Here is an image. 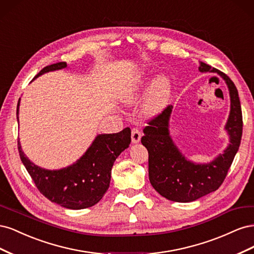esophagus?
Segmentation results:
<instances>
[{
	"label": "esophagus",
	"mask_w": 254,
	"mask_h": 254,
	"mask_svg": "<svg viewBox=\"0 0 254 254\" xmlns=\"http://www.w3.org/2000/svg\"><path fill=\"white\" fill-rule=\"evenodd\" d=\"M141 136L142 133L141 131L137 128H133L132 131H131V142L132 144H136L141 141Z\"/></svg>",
	"instance_id": "obj_1"
}]
</instances>
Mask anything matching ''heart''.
Here are the masks:
<instances>
[{
	"instance_id": "heart-1",
	"label": "heart",
	"mask_w": 254,
	"mask_h": 254,
	"mask_svg": "<svg viewBox=\"0 0 254 254\" xmlns=\"http://www.w3.org/2000/svg\"><path fill=\"white\" fill-rule=\"evenodd\" d=\"M149 76L147 73L140 72L127 82L122 92V97L127 104H134L142 94ZM173 86L171 79L165 75H159L152 80L145 96L143 104V113L148 118L157 117L170 103Z\"/></svg>"
}]
</instances>
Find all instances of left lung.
I'll use <instances>...</instances> for the list:
<instances>
[{
	"instance_id": "1",
	"label": "left lung",
	"mask_w": 254,
	"mask_h": 254,
	"mask_svg": "<svg viewBox=\"0 0 254 254\" xmlns=\"http://www.w3.org/2000/svg\"><path fill=\"white\" fill-rule=\"evenodd\" d=\"M199 71L217 73L229 90L231 105L225 126L229 145L224 152L209 163H195L184 156L170 134L173 106H168L148 123L141 139L148 150V175L152 188L161 196L176 202L195 201L216 190L224 182L242 140L243 117L235 84L225 73L201 61H199Z\"/></svg>"
}]
</instances>
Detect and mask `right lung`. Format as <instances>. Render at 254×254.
<instances>
[{
    "label": "right lung",
    "instance_id": "add662e5",
    "mask_svg": "<svg viewBox=\"0 0 254 254\" xmlns=\"http://www.w3.org/2000/svg\"><path fill=\"white\" fill-rule=\"evenodd\" d=\"M66 66L65 63L48 65L35 78ZM20 99L17 107L18 121ZM130 142L131 130L128 127L118 133L98 134L76 162L60 170H45L34 164L23 152L20 140L18 149L22 163L41 194L66 209L81 210L96 204L104 197L110 186L114 161L129 147Z\"/></svg>",
    "mask_w": 254,
    "mask_h": 254
}]
</instances>
